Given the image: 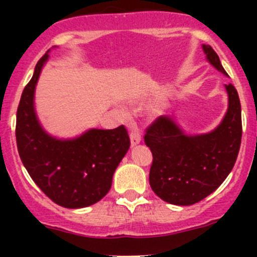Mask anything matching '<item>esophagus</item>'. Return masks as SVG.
I'll return each instance as SVG.
<instances>
[{
    "label": "esophagus",
    "instance_id": "34e87169",
    "mask_svg": "<svg viewBox=\"0 0 257 257\" xmlns=\"http://www.w3.org/2000/svg\"><path fill=\"white\" fill-rule=\"evenodd\" d=\"M130 140H131V145H136L139 144L142 142V135H140V131L138 128V126H133L130 133Z\"/></svg>",
    "mask_w": 257,
    "mask_h": 257
}]
</instances>
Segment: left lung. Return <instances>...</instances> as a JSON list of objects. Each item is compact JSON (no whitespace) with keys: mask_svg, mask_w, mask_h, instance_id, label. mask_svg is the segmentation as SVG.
Wrapping results in <instances>:
<instances>
[{"mask_svg":"<svg viewBox=\"0 0 257 257\" xmlns=\"http://www.w3.org/2000/svg\"><path fill=\"white\" fill-rule=\"evenodd\" d=\"M207 60L226 74L217 54L203 45ZM228 112L221 123L205 135L188 136L171 117L161 115L144 135L153 162L149 184L157 196L171 205L190 206L215 192L231 171L242 139L240 101L235 87L225 85Z\"/></svg>","mask_w":257,"mask_h":257,"instance_id":"8db88e82","label":"left lung"}]
</instances>
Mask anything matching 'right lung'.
I'll list each match as a JSON object with an SVG mask.
<instances>
[{"label":"right lung","instance_id":"obj_1","mask_svg":"<svg viewBox=\"0 0 257 257\" xmlns=\"http://www.w3.org/2000/svg\"><path fill=\"white\" fill-rule=\"evenodd\" d=\"M47 59L46 52L20 97L15 128L18 152L31 178L52 202L67 208L87 207L109 192L113 174L130 148V138L123 124L113 130L92 128L72 140L45 133L33 99Z\"/></svg>","mask_w":257,"mask_h":257}]
</instances>
